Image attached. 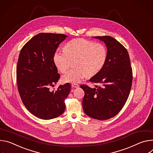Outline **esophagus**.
I'll list each match as a JSON object with an SVG mask.
<instances>
[{"label": "esophagus", "mask_w": 153, "mask_h": 153, "mask_svg": "<svg viewBox=\"0 0 153 153\" xmlns=\"http://www.w3.org/2000/svg\"><path fill=\"white\" fill-rule=\"evenodd\" d=\"M79 85L78 84H72V88H79Z\"/></svg>", "instance_id": "34e87169"}]
</instances>
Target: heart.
Returning a JSON list of instances; mask_svg holds the SVG:
<instances>
[{
    "label": "heart",
    "instance_id": "obj_1",
    "mask_svg": "<svg viewBox=\"0 0 153 153\" xmlns=\"http://www.w3.org/2000/svg\"><path fill=\"white\" fill-rule=\"evenodd\" d=\"M107 59V50L101 43H95L83 38L67 42L64 50L58 48L53 55V61L61 72H64L75 61V69L67 71L62 76L64 82L79 83L88 75L93 76L99 72Z\"/></svg>",
    "mask_w": 153,
    "mask_h": 153
}]
</instances>
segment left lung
<instances>
[{"instance_id":"left-lung-1","label":"left lung","mask_w":153,"mask_h":153,"mask_svg":"<svg viewBox=\"0 0 153 153\" xmlns=\"http://www.w3.org/2000/svg\"><path fill=\"white\" fill-rule=\"evenodd\" d=\"M94 38L106 44L107 59L101 70L89 79L101 86H80L85 93L82 103L87 115L105 120L116 115L126 103L132 86V71L128 52L122 44L109 36Z\"/></svg>"}]
</instances>
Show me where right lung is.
<instances>
[{
  "mask_svg": "<svg viewBox=\"0 0 153 153\" xmlns=\"http://www.w3.org/2000/svg\"><path fill=\"white\" fill-rule=\"evenodd\" d=\"M67 37L63 34L41 33L22 47L16 68L18 91L25 108L34 115L50 120L62 114L64 100L71 84L61 85L50 91L60 78L53 61L58 45Z\"/></svg>",
  "mask_w": 153,
  "mask_h": 153,
  "instance_id": "obj_1",
  "label": "right lung"
}]
</instances>
